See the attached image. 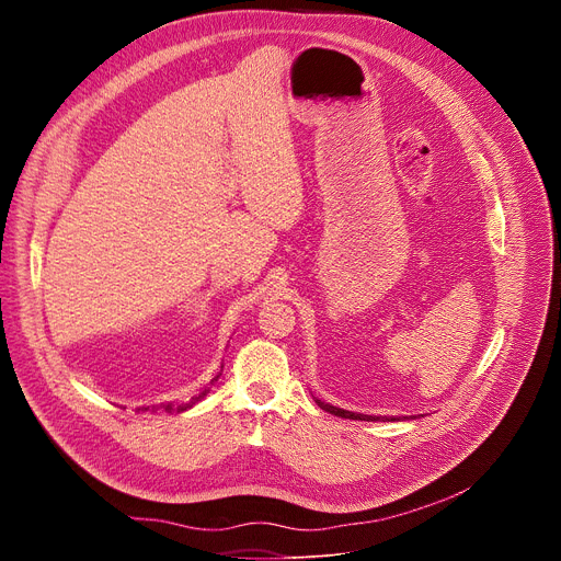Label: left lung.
I'll use <instances>...</instances> for the list:
<instances>
[{"instance_id": "1", "label": "left lung", "mask_w": 561, "mask_h": 561, "mask_svg": "<svg viewBox=\"0 0 561 561\" xmlns=\"http://www.w3.org/2000/svg\"><path fill=\"white\" fill-rule=\"evenodd\" d=\"M317 402V407L322 409V411H327V413H331V415H335V417H344V420H359V422H383V417H373V415H357V413H351V411H342V409H337V407H331V404H324L322 399H314ZM388 420V417H386ZM407 420V417H404ZM388 422H394V417H390Z\"/></svg>"}]
</instances>
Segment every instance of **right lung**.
I'll return each instance as SVG.
<instances>
[{
	"label": "right lung",
	"instance_id": "right-lung-1",
	"mask_svg": "<svg viewBox=\"0 0 561 561\" xmlns=\"http://www.w3.org/2000/svg\"><path fill=\"white\" fill-rule=\"evenodd\" d=\"M221 370H224V368H221ZM219 375H221V373H217V375H215V377L210 379V383H208V386H206V388H204V390H202L199 394H195V397L191 399V402H188L186 407H178V411H186V409H191L193 404H197V402H199V399H202V397H204V394L208 392V388H210V386H213V383H215V381L219 379ZM162 409H167L169 413H171V411H175V407H173V404H167V407H162ZM139 411H141V413H146V411H157V409H154V407H152V409H137V413H139Z\"/></svg>",
	"mask_w": 561,
	"mask_h": 561
}]
</instances>
